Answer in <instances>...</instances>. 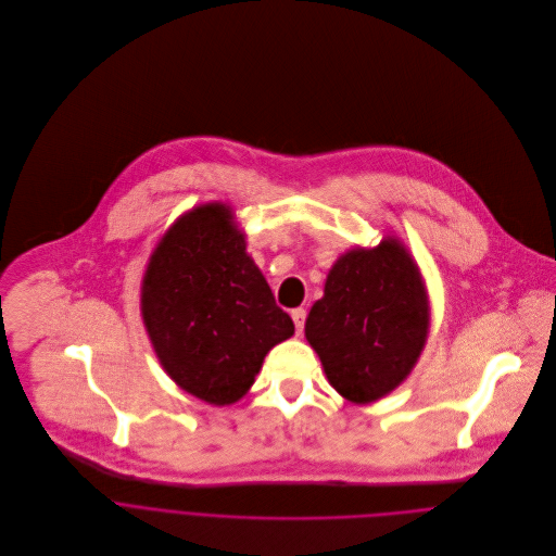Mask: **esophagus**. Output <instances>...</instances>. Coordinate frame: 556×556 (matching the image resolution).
Wrapping results in <instances>:
<instances>
[{
    "label": "esophagus",
    "mask_w": 556,
    "mask_h": 556,
    "mask_svg": "<svg viewBox=\"0 0 556 556\" xmlns=\"http://www.w3.org/2000/svg\"><path fill=\"white\" fill-rule=\"evenodd\" d=\"M305 316H307V312H305L303 307H296V309H292V320H294L296 333H301V331H303V327H305Z\"/></svg>",
    "instance_id": "obj_1"
}]
</instances>
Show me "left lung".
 Masks as SVG:
<instances>
[{"instance_id": "8db88e82", "label": "left lung", "mask_w": 556, "mask_h": 556, "mask_svg": "<svg viewBox=\"0 0 556 556\" xmlns=\"http://www.w3.org/2000/svg\"><path fill=\"white\" fill-rule=\"evenodd\" d=\"M430 305L417 264L393 238L342 255L309 309L305 338L329 384L353 404L395 391L428 338Z\"/></svg>"}]
</instances>
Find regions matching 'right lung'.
Returning <instances> with one entry per match:
<instances>
[{
    "label": "right lung",
    "mask_w": 556,
    "mask_h": 556,
    "mask_svg": "<svg viewBox=\"0 0 556 556\" xmlns=\"http://www.w3.org/2000/svg\"><path fill=\"white\" fill-rule=\"evenodd\" d=\"M141 316L167 376L214 406L247 395L266 353L294 333L220 203L185 214L163 236L143 277Z\"/></svg>",
    "instance_id": "1"
}]
</instances>
